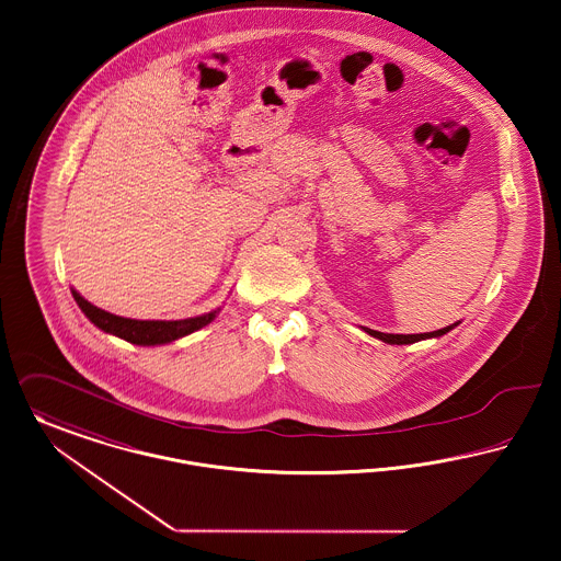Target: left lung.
<instances>
[{"instance_id":"obj_1","label":"left lung","mask_w":561,"mask_h":561,"mask_svg":"<svg viewBox=\"0 0 561 561\" xmlns=\"http://www.w3.org/2000/svg\"><path fill=\"white\" fill-rule=\"evenodd\" d=\"M454 327H456V323L447 324V327L437 329V331H428V333H408V335H403V333H382V331H376V329H369V327H365V331H367L369 335H374V337L382 340L386 344H413V342H420V340L439 337V335L447 333V331H449V329H454Z\"/></svg>"}]
</instances>
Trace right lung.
<instances>
[{
    "label": "right lung",
    "instance_id": "right-lung-1",
    "mask_svg": "<svg viewBox=\"0 0 561 561\" xmlns=\"http://www.w3.org/2000/svg\"><path fill=\"white\" fill-rule=\"evenodd\" d=\"M71 294H73V299L78 301V306L82 308V312L89 317L90 323L96 324L105 333L118 335L122 340H126L130 344H137V346H156V344L175 342L187 333H194V331L203 329L217 314V310H213V312L203 314V317L183 319V321H135V319L116 317L112 312H105V310L92 306L78 291H71Z\"/></svg>",
    "mask_w": 561,
    "mask_h": 561
}]
</instances>
